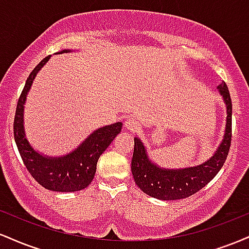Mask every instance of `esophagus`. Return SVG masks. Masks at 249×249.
<instances>
[{"mask_svg": "<svg viewBox=\"0 0 249 249\" xmlns=\"http://www.w3.org/2000/svg\"><path fill=\"white\" fill-rule=\"evenodd\" d=\"M125 127L128 131H137L139 128V123L133 117H128V118H126V121H125Z\"/></svg>", "mask_w": 249, "mask_h": 249, "instance_id": "esophagus-1", "label": "esophagus"}]
</instances>
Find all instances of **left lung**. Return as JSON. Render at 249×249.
I'll return each mask as SVG.
<instances>
[{"instance_id":"8db88e82","label":"left lung","mask_w":249,"mask_h":249,"mask_svg":"<svg viewBox=\"0 0 249 249\" xmlns=\"http://www.w3.org/2000/svg\"><path fill=\"white\" fill-rule=\"evenodd\" d=\"M219 90L227 105L225 138L216 153L205 164L185 170H162L148 160L144 145L134 138L131 171L137 186L142 192L161 200L187 198L206 186L224 166L232 142V99L226 83L219 85Z\"/></svg>"}]
</instances>
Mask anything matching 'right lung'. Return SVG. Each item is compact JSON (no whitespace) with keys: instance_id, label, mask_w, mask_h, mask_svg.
<instances>
[{"instance_id":"right-lung-1","label":"right lung","mask_w":249,"mask_h":249,"mask_svg":"<svg viewBox=\"0 0 249 249\" xmlns=\"http://www.w3.org/2000/svg\"><path fill=\"white\" fill-rule=\"evenodd\" d=\"M69 50H63L68 53ZM43 58L30 72L17 102L14 118V138L23 164L34 179L47 190L55 192H76L90 185L96 173L97 161L115 137L121 132L122 123L98 128L72 153L63 158H45L33 150L24 137L23 104L36 73L49 61Z\"/></svg>"}]
</instances>
